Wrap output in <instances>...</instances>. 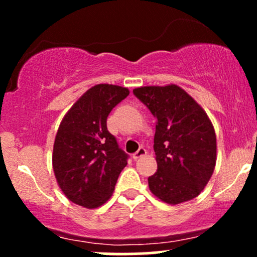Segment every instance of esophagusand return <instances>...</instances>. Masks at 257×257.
<instances>
[{
  "mask_svg": "<svg viewBox=\"0 0 257 257\" xmlns=\"http://www.w3.org/2000/svg\"><path fill=\"white\" fill-rule=\"evenodd\" d=\"M146 153H147V151H146V149H145V147H143V146H141L140 149H139L138 151L135 152L134 155H133V158H134L135 161H137V159H139V158H140V157H143V156H145Z\"/></svg>",
  "mask_w": 257,
  "mask_h": 257,
  "instance_id": "34e87169",
  "label": "esophagus"
}]
</instances>
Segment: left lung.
<instances>
[{"label":"left lung","instance_id":"obj_1","mask_svg":"<svg viewBox=\"0 0 257 257\" xmlns=\"http://www.w3.org/2000/svg\"><path fill=\"white\" fill-rule=\"evenodd\" d=\"M134 95L156 118L157 172L149 178L151 192L179 204L202 192L216 163V137L206 113L178 85L141 87Z\"/></svg>","mask_w":257,"mask_h":257}]
</instances>
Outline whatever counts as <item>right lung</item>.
<instances>
[{"instance_id": "right-lung-1", "label": "right lung", "mask_w": 257, "mask_h": 257, "mask_svg": "<svg viewBox=\"0 0 257 257\" xmlns=\"http://www.w3.org/2000/svg\"><path fill=\"white\" fill-rule=\"evenodd\" d=\"M129 95L126 88L98 84L87 90L61 120L53 169L61 191L71 202L98 208L111 197L129 155L107 131L112 108Z\"/></svg>"}]
</instances>
